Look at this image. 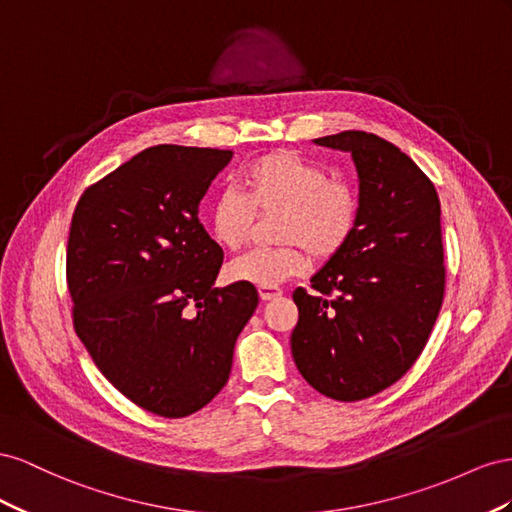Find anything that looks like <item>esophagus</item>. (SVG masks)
Instances as JSON below:
<instances>
[{"label":"esophagus","instance_id":"34e87169","mask_svg":"<svg viewBox=\"0 0 512 512\" xmlns=\"http://www.w3.org/2000/svg\"><path fill=\"white\" fill-rule=\"evenodd\" d=\"M283 294V291L279 287H259V298L261 302H268V300H274L279 298Z\"/></svg>","mask_w":512,"mask_h":512}]
</instances>
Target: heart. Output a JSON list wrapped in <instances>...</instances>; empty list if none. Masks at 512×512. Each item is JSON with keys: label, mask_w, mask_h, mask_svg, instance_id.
<instances>
[{"label": "heart", "mask_w": 512, "mask_h": 512, "mask_svg": "<svg viewBox=\"0 0 512 512\" xmlns=\"http://www.w3.org/2000/svg\"><path fill=\"white\" fill-rule=\"evenodd\" d=\"M276 248H259L227 266V279L255 287H279L311 270L313 255L330 259L354 238L360 195L345 178H328L315 160L291 150H274L240 173V193L225 191L212 203L208 225L227 251L251 240L255 216H274Z\"/></svg>", "instance_id": "b5f03b06"}]
</instances>
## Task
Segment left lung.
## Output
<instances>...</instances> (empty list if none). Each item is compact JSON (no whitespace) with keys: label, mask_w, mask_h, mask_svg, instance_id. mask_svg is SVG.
I'll list each match as a JSON object with an SVG mask.
<instances>
[{"label":"left lung","mask_w":512,"mask_h":512,"mask_svg":"<svg viewBox=\"0 0 512 512\" xmlns=\"http://www.w3.org/2000/svg\"><path fill=\"white\" fill-rule=\"evenodd\" d=\"M315 143L352 154L360 223L313 274V294L294 291L291 354L317 392L360 401L410 371L442 309L440 199L414 160L382 137L345 130Z\"/></svg>","instance_id":"8db88e82"}]
</instances>
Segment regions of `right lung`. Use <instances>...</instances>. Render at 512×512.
<instances>
[{
  "instance_id": "right-lung-1",
  "label": "right lung",
  "mask_w": 512,
  "mask_h": 512,
  "mask_svg": "<svg viewBox=\"0 0 512 512\" xmlns=\"http://www.w3.org/2000/svg\"><path fill=\"white\" fill-rule=\"evenodd\" d=\"M231 150L154 145L92 184L72 214V321L98 371L152 414L184 418L227 384L257 309L246 283L214 287L223 248L199 203Z\"/></svg>"
}]
</instances>
